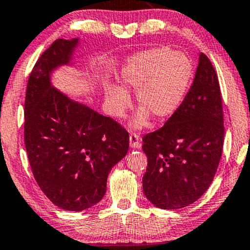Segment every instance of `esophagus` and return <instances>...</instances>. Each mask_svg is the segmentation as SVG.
Segmentation results:
<instances>
[{
  "label": "esophagus",
  "mask_w": 250,
  "mask_h": 250,
  "mask_svg": "<svg viewBox=\"0 0 250 250\" xmlns=\"http://www.w3.org/2000/svg\"><path fill=\"white\" fill-rule=\"evenodd\" d=\"M130 146L133 149H140L141 144H140V135L137 133H132L130 135Z\"/></svg>",
  "instance_id": "1"
}]
</instances>
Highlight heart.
<instances>
[{"label": "heart", "instance_id": "1", "mask_svg": "<svg viewBox=\"0 0 250 250\" xmlns=\"http://www.w3.org/2000/svg\"><path fill=\"white\" fill-rule=\"evenodd\" d=\"M193 74L192 62L182 52L158 46L127 58L119 70L118 80L126 90H137L141 106L131 126L144 127L149 115L156 120L167 119L176 112L186 97ZM104 94L110 112L123 116L130 96L115 83H104Z\"/></svg>", "mask_w": 250, "mask_h": 250}]
</instances>
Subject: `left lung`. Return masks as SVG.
Listing matches in <instances>:
<instances>
[{
	"label": "left lung",
	"instance_id": "left-lung-1",
	"mask_svg": "<svg viewBox=\"0 0 250 250\" xmlns=\"http://www.w3.org/2000/svg\"><path fill=\"white\" fill-rule=\"evenodd\" d=\"M220 85L211 61L200 53L195 79L176 112L159 130L144 135L148 165L146 198L163 210L192 204L208 189L224 146Z\"/></svg>",
	"mask_w": 250,
	"mask_h": 250
}]
</instances>
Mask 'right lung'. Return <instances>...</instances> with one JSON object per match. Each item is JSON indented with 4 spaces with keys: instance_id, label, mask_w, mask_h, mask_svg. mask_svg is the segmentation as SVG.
Here are the masks:
<instances>
[{
    "instance_id": "add662e5",
    "label": "right lung",
    "mask_w": 250,
    "mask_h": 250,
    "mask_svg": "<svg viewBox=\"0 0 250 250\" xmlns=\"http://www.w3.org/2000/svg\"><path fill=\"white\" fill-rule=\"evenodd\" d=\"M79 38L57 39L37 61L25 95L24 143L33 176L58 208L82 211L106 192L109 172L127 154L128 133L110 117L70 100L51 83Z\"/></svg>"
}]
</instances>
